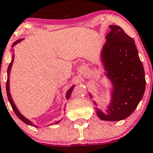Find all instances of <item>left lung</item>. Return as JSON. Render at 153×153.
Segmentation results:
<instances>
[{
    "instance_id": "1",
    "label": "left lung",
    "mask_w": 153,
    "mask_h": 153,
    "mask_svg": "<svg viewBox=\"0 0 153 153\" xmlns=\"http://www.w3.org/2000/svg\"><path fill=\"white\" fill-rule=\"evenodd\" d=\"M101 51L105 75L111 83V100L105 110L95 108L102 120L128 118L137 108L146 89L145 71L135 42L119 26L110 25ZM90 98H92L89 92ZM96 105L95 102H94Z\"/></svg>"
}]
</instances>
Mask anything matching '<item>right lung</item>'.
I'll list each match as a JSON object with an SVG mask.
<instances>
[{
    "instance_id": "add662e5",
    "label": "right lung",
    "mask_w": 153,
    "mask_h": 153,
    "mask_svg": "<svg viewBox=\"0 0 153 153\" xmlns=\"http://www.w3.org/2000/svg\"><path fill=\"white\" fill-rule=\"evenodd\" d=\"M22 40L24 39H20V40H18V41H16L15 42H14V44H13V47H14V45H16L18 43H19V42H21ZM14 54H12V59H11V62H10V63L8 65V68H7V83H6V91H7V98H8V100H9V102H10V105H11V107H12L13 110H14V113L16 114V115L20 119H21L23 123H25V124L27 125H29V126H34V127H37L34 124V123L31 122L30 120H29L28 119H27V118H25V116H24L19 111V110L18 109V108H17V106L15 105V104H14V101H13L12 98H11V96H10V69H11V67H12V65H13V62H14ZM75 87V85H72L71 86L70 88H69L68 90L67 91V93H66V95H65V98L66 99H68L70 97H71V92H72V90H73V88ZM58 123H60V121H58V122H57L55 124H58Z\"/></svg>"
}]
</instances>
